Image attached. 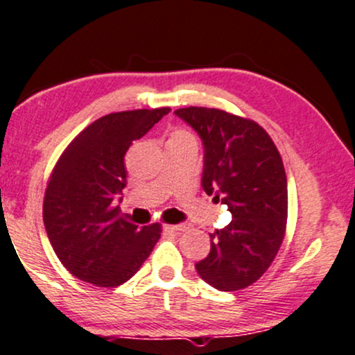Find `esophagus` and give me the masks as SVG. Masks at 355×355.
I'll return each mask as SVG.
<instances>
[{
    "label": "esophagus",
    "instance_id": "1",
    "mask_svg": "<svg viewBox=\"0 0 355 355\" xmlns=\"http://www.w3.org/2000/svg\"><path fill=\"white\" fill-rule=\"evenodd\" d=\"M166 229L168 230H173V232H184L189 229L186 224H176V225H166Z\"/></svg>",
    "mask_w": 355,
    "mask_h": 355
}]
</instances>
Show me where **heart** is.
Segmentation results:
<instances>
[{"label": "heart", "instance_id": "heart-1", "mask_svg": "<svg viewBox=\"0 0 355 355\" xmlns=\"http://www.w3.org/2000/svg\"><path fill=\"white\" fill-rule=\"evenodd\" d=\"M171 139H178V141H196L194 135L186 128H176L171 135Z\"/></svg>", "mask_w": 355, "mask_h": 355}]
</instances>
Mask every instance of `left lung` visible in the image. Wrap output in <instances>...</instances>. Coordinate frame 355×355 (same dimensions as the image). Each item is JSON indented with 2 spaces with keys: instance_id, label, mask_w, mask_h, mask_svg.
Returning <instances> with one entry per match:
<instances>
[{
  "instance_id": "8db88e82",
  "label": "left lung",
  "mask_w": 355,
  "mask_h": 355,
  "mask_svg": "<svg viewBox=\"0 0 355 355\" xmlns=\"http://www.w3.org/2000/svg\"><path fill=\"white\" fill-rule=\"evenodd\" d=\"M204 144L202 187L222 196L230 224L211 234V252L196 263L199 277L220 291L255 283L282 247L288 218V186L282 156L257 121L218 108L174 112Z\"/></svg>"
}]
</instances>
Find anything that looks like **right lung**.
<instances>
[{"instance_id": "obj_1", "label": "right lung", "mask_w": 355, "mask_h": 355, "mask_svg": "<svg viewBox=\"0 0 355 355\" xmlns=\"http://www.w3.org/2000/svg\"><path fill=\"white\" fill-rule=\"evenodd\" d=\"M171 112L169 107L105 115L72 139L46 187L42 217L57 258L95 286H120L133 277L161 237V225L120 217L128 148ZM121 200V199H120Z\"/></svg>"}]
</instances>
